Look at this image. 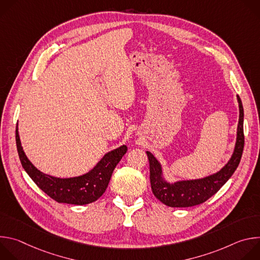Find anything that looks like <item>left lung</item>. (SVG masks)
I'll return each mask as SVG.
<instances>
[{
  "label": "left lung",
  "instance_id": "left-lung-1",
  "mask_svg": "<svg viewBox=\"0 0 260 260\" xmlns=\"http://www.w3.org/2000/svg\"><path fill=\"white\" fill-rule=\"evenodd\" d=\"M239 123L234 152L230 160L218 172L199 179L168 182L161 164L149 151H146L150 167L152 192L162 204L172 208H186L205 203L229 181L237 170L244 149V109L239 95Z\"/></svg>",
  "mask_w": 260,
  "mask_h": 260
}]
</instances>
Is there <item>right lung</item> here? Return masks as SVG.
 I'll return each mask as SVG.
<instances>
[{
  "label": "right lung",
  "mask_w": 260,
  "mask_h": 260,
  "mask_svg": "<svg viewBox=\"0 0 260 260\" xmlns=\"http://www.w3.org/2000/svg\"><path fill=\"white\" fill-rule=\"evenodd\" d=\"M16 146L22 168L37 186L57 203L71 205H87L99 200L106 191L114 169L127 151V147L121 145L107 152L89 172L77 177L59 178L44 174L30 162L21 146L18 126Z\"/></svg>",
  "instance_id": "obj_1"
}]
</instances>
